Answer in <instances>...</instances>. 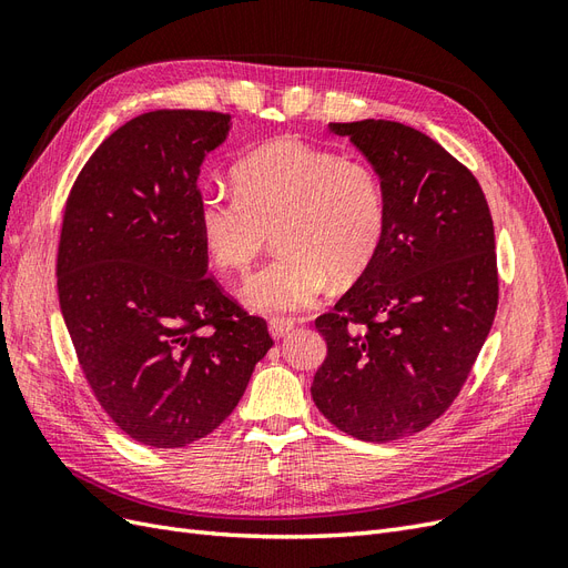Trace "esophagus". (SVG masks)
I'll list each match as a JSON object with an SVG mask.
<instances>
[{"label":"esophagus","mask_w":568,"mask_h":568,"mask_svg":"<svg viewBox=\"0 0 568 568\" xmlns=\"http://www.w3.org/2000/svg\"><path fill=\"white\" fill-rule=\"evenodd\" d=\"M291 332H294V322L291 320H272L270 322V334H272V338H286Z\"/></svg>","instance_id":"34e87169"}]
</instances>
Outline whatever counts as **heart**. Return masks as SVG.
<instances>
[{"label":"heart","mask_w":568,"mask_h":568,"mask_svg":"<svg viewBox=\"0 0 568 568\" xmlns=\"http://www.w3.org/2000/svg\"><path fill=\"white\" fill-rule=\"evenodd\" d=\"M234 186L201 194L196 225L211 261L232 274H246L277 236L280 255L242 288L255 313L305 311L329 280L363 277L382 246L386 194L367 161L282 136L236 165Z\"/></svg>","instance_id":"obj_1"}]
</instances>
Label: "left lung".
Instances as JSON below:
<instances>
[{"instance_id": "obj_1", "label": "left lung", "mask_w": 568, "mask_h": 568, "mask_svg": "<svg viewBox=\"0 0 568 568\" xmlns=\"http://www.w3.org/2000/svg\"><path fill=\"white\" fill-rule=\"evenodd\" d=\"M363 151L386 194L372 265L315 320L326 357L313 400L341 432L388 443L453 405L497 311L484 189L432 136L393 120L329 123Z\"/></svg>"}]
</instances>
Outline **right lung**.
<instances>
[{
  "label": "right lung",
  "mask_w": 568,
  "mask_h": 568,
  "mask_svg": "<svg viewBox=\"0 0 568 568\" xmlns=\"http://www.w3.org/2000/svg\"><path fill=\"white\" fill-rule=\"evenodd\" d=\"M230 113L151 111L92 153L65 201L57 286L84 379L123 432L184 448L225 422L272 348L209 277L201 163Z\"/></svg>",
  "instance_id": "1"
}]
</instances>
